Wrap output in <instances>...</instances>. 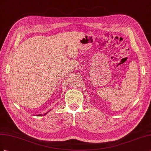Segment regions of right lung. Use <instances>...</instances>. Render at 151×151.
<instances>
[{"label":"right lung","instance_id":"right-lung-1","mask_svg":"<svg viewBox=\"0 0 151 151\" xmlns=\"http://www.w3.org/2000/svg\"><path fill=\"white\" fill-rule=\"evenodd\" d=\"M49 111H49L48 112H47V113H45V114H44V115L47 114V113H49ZM37 116H44V115H43V114H37Z\"/></svg>","mask_w":151,"mask_h":151}]
</instances>
